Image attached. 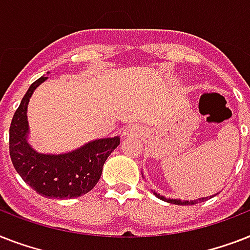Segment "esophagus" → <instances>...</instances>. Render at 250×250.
Segmentation results:
<instances>
[{
	"instance_id": "esophagus-1",
	"label": "esophagus",
	"mask_w": 250,
	"mask_h": 250,
	"mask_svg": "<svg viewBox=\"0 0 250 250\" xmlns=\"http://www.w3.org/2000/svg\"><path fill=\"white\" fill-rule=\"evenodd\" d=\"M141 127L139 125H131L128 128L125 129V135H129V136H135V135H140L141 133Z\"/></svg>"
}]
</instances>
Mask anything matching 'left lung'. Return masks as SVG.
<instances>
[{
	"label": "left lung",
	"instance_id": "obj_1",
	"mask_svg": "<svg viewBox=\"0 0 250 250\" xmlns=\"http://www.w3.org/2000/svg\"><path fill=\"white\" fill-rule=\"evenodd\" d=\"M157 197L161 198L162 201H166V202H170V204H175V205H194V204H197V202H204L208 200V197H202V198H198V200H194V201H182V200H174V198H166L164 196H160L158 193H156ZM210 197H213V196H210Z\"/></svg>",
	"mask_w": 250,
	"mask_h": 250
}]
</instances>
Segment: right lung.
Listing matches in <instances>:
<instances>
[{
	"label": "right lung",
	"mask_w": 250,
	"mask_h": 250,
	"mask_svg": "<svg viewBox=\"0 0 250 250\" xmlns=\"http://www.w3.org/2000/svg\"><path fill=\"white\" fill-rule=\"evenodd\" d=\"M46 79V76H41L31 84L14 114L9 131L11 162L21 179L41 196L61 200L80 197L97 184L105 161L121 144V139H98L62 154L36 152L27 141V106L35 89Z\"/></svg>",
	"instance_id": "right-lung-1"
}]
</instances>
